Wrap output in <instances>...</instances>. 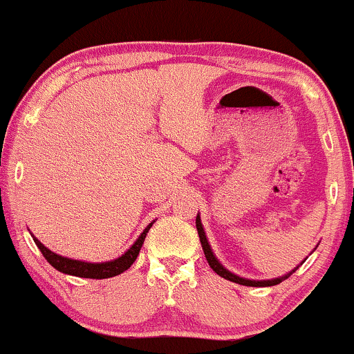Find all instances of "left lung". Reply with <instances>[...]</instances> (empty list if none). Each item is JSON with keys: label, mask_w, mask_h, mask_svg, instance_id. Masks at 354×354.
<instances>
[{"label": "left lung", "mask_w": 354, "mask_h": 354, "mask_svg": "<svg viewBox=\"0 0 354 354\" xmlns=\"http://www.w3.org/2000/svg\"><path fill=\"white\" fill-rule=\"evenodd\" d=\"M196 229H198L199 241H201V245H203L204 255H206L207 263H209V267L216 272V274L221 275L225 280H231V282H236V283H239V285H247V287H272V285H277V283L282 282V280L288 279V277H290L293 272L299 269V267H295V269H293L292 272H288V274H285L283 277H277V279H272V280H249V279H242V277L232 274V272H229L227 269H225L223 263H221L218 259H216V255L212 254L211 245H209V242H207V239H206V232H204V229H203L201 218H199V214L196 216ZM304 262H301V263H304Z\"/></svg>", "instance_id": "obj_1"}]
</instances>
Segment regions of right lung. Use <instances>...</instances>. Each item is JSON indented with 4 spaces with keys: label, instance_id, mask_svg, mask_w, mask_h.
I'll return each mask as SVG.
<instances>
[{
    "label": "right lung",
    "instance_id": "add662e5",
    "mask_svg": "<svg viewBox=\"0 0 354 354\" xmlns=\"http://www.w3.org/2000/svg\"><path fill=\"white\" fill-rule=\"evenodd\" d=\"M153 223H155V221H153ZM153 223H150L147 227H145V231L140 234V237L135 241V244L131 245L125 254L120 255L118 259H113V261L110 262L92 263V262L74 261V259L62 257V255L49 250L44 244H41V242L34 236L32 239L36 242V245L39 247V250L42 252V255H44L46 261H48L55 270L62 272V274H67V275L82 277V279H110V277H115L122 274V272H125L127 269H130L131 263L136 261V257H138L140 249H142L145 242V237H147V232L150 231Z\"/></svg>",
    "mask_w": 354,
    "mask_h": 354
}]
</instances>
